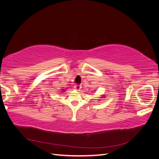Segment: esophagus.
<instances>
[{
	"instance_id": "esophagus-1",
	"label": "esophagus",
	"mask_w": 159,
	"mask_h": 159,
	"mask_svg": "<svg viewBox=\"0 0 159 159\" xmlns=\"http://www.w3.org/2000/svg\"><path fill=\"white\" fill-rule=\"evenodd\" d=\"M81 86L80 85H79V84H76V85H75V89L76 90L79 91V90L81 89Z\"/></svg>"
}]
</instances>
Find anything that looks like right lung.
<instances>
[{
    "label": "right lung",
    "mask_w": 159,
    "mask_h": 159,
    "mask_svg": "<svg viewBox=\"0 0 159 159\" xmlns=\"http://www.w3.org/2000/svg\"><path fill=\"white\" fill-rule=\"evenodd\" d=\"M62 91H64V89H62Z\"/></svg>",
    "instance_id": "add662e5"
}]
</instances>
